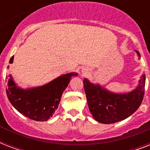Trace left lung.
<instances>
[{
  "mask_svg": "<svg viewBox=\"0 0 150 150\" xmlns=\"http://www.w3.org/2000/svg\"><path fill=\"white\" fill-rule=\"evenodd\" d=\"M140 57L139 52L137 51ZM145 75L140 80L139 86L127 94H115L95 86L85 79L84 89L89 110L94 119L103 124L115 123L127 118L135 112L144 97Z\"/></svg>",
  "mask_w": 150,
  "mask_h": 150,
  "instance_id": "obj_1",
  "label": "left lung"
}]
</instances>
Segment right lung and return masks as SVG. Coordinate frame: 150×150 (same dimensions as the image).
Here are the masks:
<instances>
[{
  "label": "right lung",
  "mask_w": 150,
  "mask_h": 150,
  "mask_svg": "<svg viewBox=\"0 0 150 150\" xmlns=\"http://www.w3.org/2000/svg\"><path fill=\"white\" fill-rule=\"evenodd\" d=\"M12 61L13 56L9 62L12 63ZM76 75L77 73L66 74L43 86L27 90L18 88L10 78L6 87V93L13 107L21 114L34 121H47L57 109L71 78Z\"/></svg>",
  "instance_id": "add662e5"
}]
</instances>
